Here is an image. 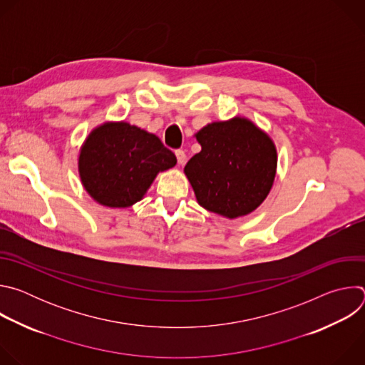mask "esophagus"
<instances>
[{
	"label": "esophagus",
	"mask_w": 365,
	"mask_h": 365,
	"mask_svg": "<svg viewBox=\"0 0 365 365\" xmlns=\"http://www.w3.org/2000/svg\"><path fill=\"white\" fill-rule=\"evenodd\" d=\"M175 154H176L178 163L182 166V165L185 163V160H186V154H185V151H183V150H176V151H175Z\"/></svg>",
	"instance_id": "esophagus-1"
}]
</instances>
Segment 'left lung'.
<instances>
[{
  "mask_svg": "<svg viewBox=\"0 0 365 365\" xmlns=\"http://www.w3.org/2000/svg\"><path fill=\"white\" fill-rule=\"evenodd\" d=\"M202 150L185 166L197 203L234 220L251 214L272 190L277 150L270 135L245 117L215 121L195 134Z\"/></svg>",
  "mask_w": 365,
  "mask_h": 365,
  "instance_id": "obj_1",
  "label": "left lung"
}]
</instances>
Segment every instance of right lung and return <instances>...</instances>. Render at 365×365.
<instances>
[{
	"instance_id": "right-lung-1",
	"label": "right lung",
	"mask_w": 365,
	"mask_h": 365,
	"mask_svg": "<svg viewBox=\"0 0 365 365\" xmlns=\"http://www.w3.org/2000/svg\"><path fill=\"white\" fill-rule=\"evenodd\" d=\"M175 165L176 155L158 135L125 121L93 128L78 159L83 189L108 207H128L141 200L155 176Z\"/></svg>"
}]
</instances>
